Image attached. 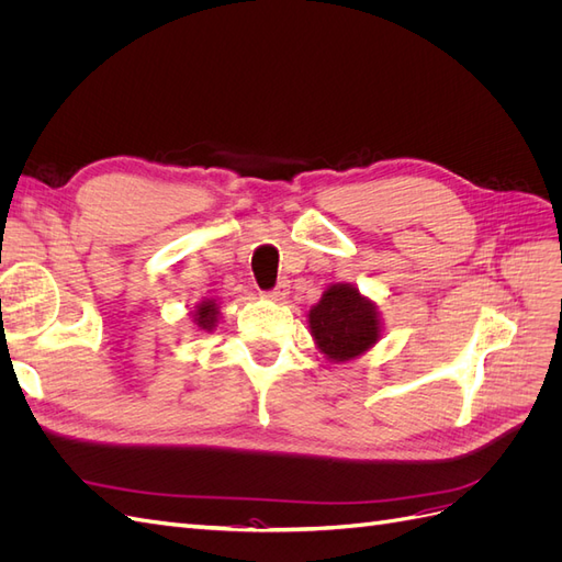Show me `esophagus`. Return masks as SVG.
<instances>
[{"mask_svg":"<svg viewBox=\"0 0 562 562\" xmlns=\"http://www.w3.org/2000/svg\"><path fill=\"white\" fill-rule=\"evenodd\" d=\"M288 293H291V283L288 281H279V285L274 288V291H269L267 297L274 300V302H283L288 297Z\"/></svg>","mask_w":562,"mask_h":562,"instance_id":"esophagus-1","label":"esophagus"}]
</instances>
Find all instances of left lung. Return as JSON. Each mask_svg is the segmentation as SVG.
I'll use <instances>...</instances> for the list:
<instances>
[{
    "instance_id": "left-lung-1",
    "label": "left lung",
    "mask_w": 562,
    "mask_h": 562,
    "mask_svg": "<svg viewBox=\"0 0 562 562\" xmlns=\"http://www.w3.org/2000/svg\"><path fill=\"white\" fill-rule=\"evenodd\" d=\"M310 328L330 361H351L380 339L375 304L349 283H335L323 293L310 312Z\"/></svg>"
}]
</instances>
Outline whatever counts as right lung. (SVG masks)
Segmentation results:
<instances>
[{
  "label": "right lung",
  "mask_w": 562,
  "mask_h": 562,
  "mask_svg": "<svg viewBox=\"0 0 562 562\" xmlns=\"http://www.w3.org/2000/svg\"><path fill=\"white\" fill-rule=\"evenodd\" d=\"M194 323L201 330H213L215 323H217V307H215V300H203L196 312H194Z\"/></svg>",
  "instance_id": "obj_1"
}]
</instances>
